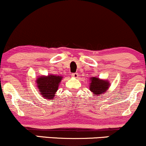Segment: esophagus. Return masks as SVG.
I'll return each instance as SVG.
<instances>
[{
    "label": "esophagus",
    "mask_w": 146,
    "mask_h": 146,
    "mask_svg": "<svg viewBox=\"0 0 146 146\" xmlns=\"http://www.w3.org/2000/svg\"><path fill=\"white\" fill-rule=\"evenodd\" d=\"M78 75H79L78 73H72V74H71V76L73 77L74 78H78Z\"/></svg>",
    "instance_id": "obj_1"
}]
</instances>
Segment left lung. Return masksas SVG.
Segmentation results:
<instances>
[{"label": "left lung", "mask_w": 146, "mask_h": 146, "mask_svg": "<svg viewBox=\"0 0 146 146\" xmlns=\"http://www.w3.org/2000/svg\"><path fill=\"white\" fill-rule=\"evenodd\" d=\"M90 80L91 82L90 84V90L95 93V95H99L103 92H105L110 86L108 81L100 80L95 77L90 78Z\"/></svg>", "instance_id": "obj_1"}]
</instances>
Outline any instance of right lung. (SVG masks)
<instances>
[{
  "label": "right lung",
  "mask_w": 146,
  "mask_h": 146,
  "mask_svg": "<svg viewBox=\"0 0 146 146\" xmlns=\"http://www.w3.org/2000/svg\"><path fill=\"white\" fill-rule=\"evenodd\" d=\"M62 79V77L53 75L42 76L37 79L36 83L38 84V88L40 94L43 95V98L53 99Z\"/></svg>",
  "instance_id": "1"
}]
</instances>
